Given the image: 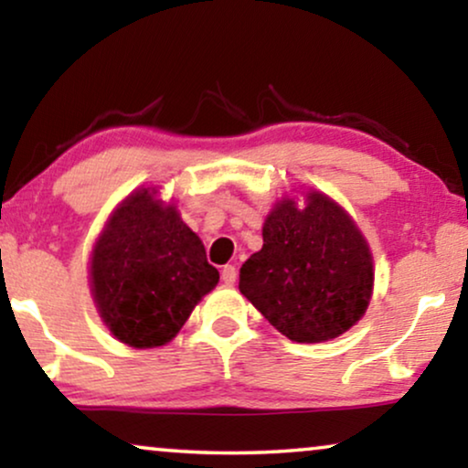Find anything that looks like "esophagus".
I'll return each instance as SVG.
<instances>
[{
  "label": "esophagus",
  "mask_w": 468,
  "mask_h": 468,
  "mask_svg": "<svg viewBox=\"0 0 468 468\" xmlns=\"http://www.w3.org/2000/svg\"><path fill=\"white\" fill-rule=\"evenodd\" d=\"M221 281H223V283H226V285H234V283H236V268H234L232 264L223 266Z\"/></svg>",
  "instance_id": "34e87169"
}]
</instances>
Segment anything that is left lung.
Segmentation results:
<instances>
[{
    "label": "left lung",
    "instance_id": "obj_1",
    "mask_svg": "<svg viewBox=\"0 0 468 468\" xmlns=\"http://www.w3.org/2000/svg\"><path fill=\"white\" fill-rule=\"evenodd\" d=\"M264 247L240 266L242 296L290 341L322 343L349 330L373 292V258L354 221L324 194L279 202Z\"/></svg>",
    "mask_w": 468,
    "mask_h": 468
}]
</instances>
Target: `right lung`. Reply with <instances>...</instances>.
I'll return each instance as SVG.
<instances>
[{
  "label": "right lung",
  "mask_w": 468,
  "mask_h": 468,
  "mask_svg": "<svg viewBox=\"0 0 468 468\" xmlns=\"http://www.w3.org/2000/svg\"><path fill=\"white\" fill-rule=\"evenodd\" d=\"M219 281L202 240L175 207L143 189L114 210L93 249L91 283L100 315L121 343L159 347Z\"/></svg>",
  "instance_id": "1"
}]
</instances>
